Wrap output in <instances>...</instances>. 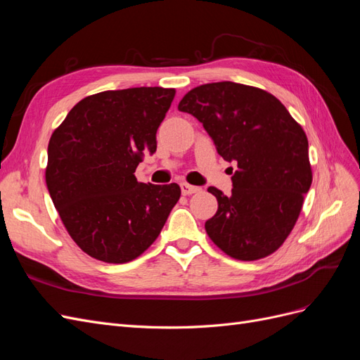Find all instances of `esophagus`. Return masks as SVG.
Masks as SVG:
<instances>
[{
	"mask_svg": "<svg viewBox=\"0 0 360 360\" xmlns=\"http://www.w3.org/2000/svg\"><path fill=\"white\" fill-rule=\"evenodd\" d=\"M180 188H181L183 195H192V193L200 192L198 186H192V184H188V183H181Z\"/></svg>",
	"mask_w": 360,
	"mask_h": 360,
	"instance_id": "34e87169",
	"label": "esophagus"
}]
</instances>
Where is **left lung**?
<instances>
[{
	"label": "left lung",
	"mask_w": 360,
	"mask_h": 360,
	"mask_svg": "<svg viewBox=\"0 0 360 360\" xmlns=\"http://www.w3.org/2000/svg\"><path fill=\"white\" fill-rule=\"evenodd\" d=\"M202 123L226 162H236L231 195L213 186L216 214L205 222L226 255L254 261L274 254L296 225L312 169L308 138L274 94L237 82L195 86L179 103Z\"/></svg>",
	"instance_id": "left-lung-1"
}]
</instances>
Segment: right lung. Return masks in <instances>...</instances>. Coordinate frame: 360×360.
I'll list each match as a JSON object with an SVG mask.
<instances>
[{
    "mask_svg": "<svg viewBox=\"0 0 360 360\" xmlns=\"http://www.w3.org/2000/svg\"><path fill=\"white\" fill-rule=\"evenodd\" d=\"M174 89L110 90L76 103L48 146L46 186L85 254L123 264L147 250L180 198V186L146 184L135 169L156 151Z\"/></svg>",
    "mask_w": 360,
    "mask_h": 360,
    "instance_id": "add662e5",
    "label": "right lung"
}]
</instances>
